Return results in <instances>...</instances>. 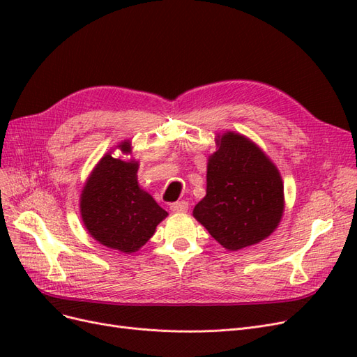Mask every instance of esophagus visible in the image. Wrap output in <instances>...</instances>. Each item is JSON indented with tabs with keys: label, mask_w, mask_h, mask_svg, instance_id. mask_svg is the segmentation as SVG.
Instances as JSON below:
<instances>
[{
	"label": "esophagus",
	"mask_w": 357,
	"mask_h": 357,
	"mask_svg": "<svg viewBox=\"0 0 357 357\" xmlns=\"http://www.w3.org/2000/svg\"><path fill=\"white\" fill-rule=\"evenodd\" d=\"M169 210L172 213H186L189 210V204L186 201H177L169 204Z\"/></svg>",
	"instance_id": "obj_1"
}]
</instances>
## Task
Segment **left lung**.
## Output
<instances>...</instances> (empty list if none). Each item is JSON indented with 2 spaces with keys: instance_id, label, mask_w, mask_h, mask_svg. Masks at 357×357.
<instances>
[{
  "instance_id": "left-lung-1",
  "label": "left lung",
  "mask_w": 357,
  "mask_h": 357,
  "mask_svg": "<svg viewBox=\"0 0 357 357\" xmlns=\"http://www.w3.org/2000/svg\"><path fill=\"white\" fill-rule=\"evenodd\" d=\"M218 146L207 164V195L193 218L236 252L274 232L284 210V188L273 160L244 135L228 131L218 135Z\"/></svg>"
}]
</instances>
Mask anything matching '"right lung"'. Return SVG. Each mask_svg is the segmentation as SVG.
<instances>
[{"label": "right lung", "mask_w": 357, "mask_h": 357, "mask_svg": "<svg viewBox=\"0 0 357 357\" xmlns=\"http://www.w3.org/2000/svg\"><path fill=\"white\" fill-rule=\"evenodd\" d=\"M131 153V143L117 146ZM138 162L107 153L86 180L80 195L84 228L100 244L122 253L143 247L168 213L143 190L137 178Z\"/></svg>", "instance_id": "add662e5"}]
</instances>
